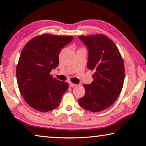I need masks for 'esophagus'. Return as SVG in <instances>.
<instances>
[{"mask_svg": "<svg viewBox=\"0 0 146 146\" xmlns=\"http://www.w3.org/2000/svg\"><path fill=\"white\" fill-rule=\"evenodd\" d=\"M70 84V87H71V88L76 87V86H77L76 84H73L72 82H70V84Z\"/></svg>", "mask_w": 146, "mask_h": 146, "instance_id": "obj_1", "label": "esophagus"}]
</instances>
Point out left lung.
Instances as JSON below:
<instances>
[{"mask_svg":"<svg viewBox=\"0 0 146 146\" xmlns=\"http://www.w3.org/2000/svg\"><path fill=\"white\" fill-rule=\"evenodd\" d=\"M89 51L88 68L95 71L91 84H84L86 93L78 104L91 112L110 108L122 91L125 76L124 64L117 46L103 34L78 36Z\"/></svg>","mask_w":146,"mask_h":146,"instance_id":"1","label":"left lung"}]
</instances>
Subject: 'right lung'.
<instances>
[{"instance_id": "add662e5", "label": "right lung", "mask_w": 146, "mask_h": 146, "mask_svg": "<svg viewBox=\"0 0 146 146\" xmlns=\"http://www.w3.org/2000/svg\"><path fill=\"white\" fill-rule=\"evenodd\" d=\"M73 38L44 34L32 38L22 50L16 69L17 84L24 100L34 110L48 112L60 105L69 85L50 72L58 65L62 48Z\"/></svg>"}]
</instances>
